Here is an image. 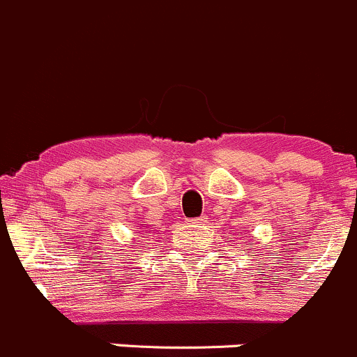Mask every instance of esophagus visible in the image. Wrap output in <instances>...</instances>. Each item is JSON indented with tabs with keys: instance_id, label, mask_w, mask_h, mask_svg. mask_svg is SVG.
I'll list each match as a JSON object with an SVG mask.
<instances>
[{
	"instance_id": "obj_1",
	"label": "esophagus",
	"mask_w": 357,
	"mask_h": 357,
	"mask_svg": "<svg viewBox=\"0 0 357 357\" xmlns=\"http://www.w3.org/2000/svg\"><path fill=\"white\" fill-rule=\"evenodd\" d=\"M205 222H207V218H205V215H199V218L188 219V225L193 226V228H200V226H204Z\"/></svg>"
}]
</instances>
